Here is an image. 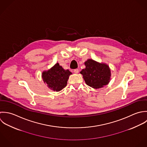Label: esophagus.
Here are the masks:
<instances>
[{
    "label": "esophagus",
    "mask_w": 147,
    "mask_h": 147,
    "mask_svg": "<svg viewBox=\"0 0 147 147\" xmlns=\"http://www.w3.org/2000/svg\"><path fill=\"white\" fill-rule=\"evenodd\" d=\"M74 73H76V74L78 73H79V70H78V69H74Z\"/></svg>",
    "instance_id": "obj_1"
}]
</instances>
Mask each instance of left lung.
<instances>
[{
  "label": "left lung",
  "instance_id": "8db88e82",
  "mask_svg": "<svg viewBox=\"0 0 147 147\" xmlns=\"http://www.w3.org/2000/svg\"><path fill=\"white\" fill-rule=\"evenodd\" d=\"M86 68L80 72L86 84L91 88H101L110 82L111 71L105 63H98L91 59L85 62Z\"/></svg>",
  "mask_w": 147,
  "mask_h": 147
}]
</instances>
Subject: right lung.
Returning <instances> with one entry per match:
<instances>
[{"label": "right lung", "instance_id": "obj_1", "mask_svg": "<svg viewBox=\"0 0 147 147\" xmlns=\"http://www.w3.org/2000/svg\"><path fill=\"white\" fill-rule=\"evenodd\" d=\"M71 74L69 70H64L57 63L48 71H44L42 77L49 88L59 91L66 87L69 76Z\"/></svg>", "mask_w": 147, "mask_h": 147}]
</instances>
